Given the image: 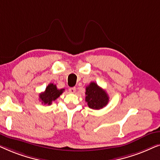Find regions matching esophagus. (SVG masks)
<instances>
[{
	"instance_id": "esophagus-1",
	"label": "esophagus",
	"mask_w": 160,
	"mask_h": 160,
	"mask_svg": "<svg viewBox=\"0 0 160 160\" xmlns=\"http://www.w3.org/2000/svg\"><path fill=\"white\" fill-rule=\"evenodd\" d=\"M69 92L70 93H75L76 92V88L75 87H71V88L69 89Z\"/></svg>"
}]
</instances>
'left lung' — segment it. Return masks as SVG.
Segmentation results:
<instances>
[{
    "label": "left lung",
    "mask_w": 160,
    "mask_h": 160,
    "mask_svg": "<svg viewBox=\"0 0 160 160\" xmlns=\"http://www.w3.org/2000/svg\"><path fill=\"white\" fill-rule=\"evenodd\" d=\"M85 101L90 108L99 110L108 104L109 97L106 92L95 82H91L86 87Z\"/></svg>",
    "instance_id": "8db88e82"
}]
</instances>
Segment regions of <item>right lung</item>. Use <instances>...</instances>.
I'll use <instances>...</instances> for the list:
<instances>
[{
	"instance_id": "1",
	"label": "right lung",
	"mask_w": 160,
	"mask_h": 160,
	"mask_svg": "<svg viewBox=\"0 0 160 160\" xmlns=\"http://www.w3.org/2000/svg\"><path fill=\"white\" fill-rule=\"evenodd\" d=\"M64 90V89H58L55 84L51 83L47 87L45 91L39 95V98L41 102L44 105H51L52 102L54 101L57 98L60 97Z\"/></svg>"
}]
</instances>
